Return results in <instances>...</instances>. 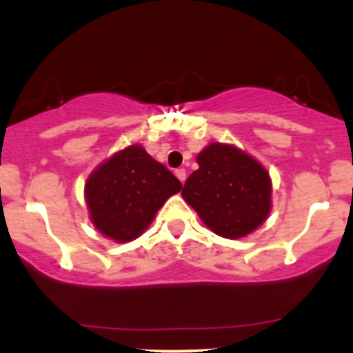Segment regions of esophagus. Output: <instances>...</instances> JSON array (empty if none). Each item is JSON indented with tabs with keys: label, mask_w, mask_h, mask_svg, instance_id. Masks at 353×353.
I'll return each mask as SVG.
<instances>
[{
	"label": "esophagus",
	"mask_w": 353,
	"mask_h": 353,
	"mask_svg": "<svg viewBox=\"0 0 353 353\" xmlns=\"http://www.w3.org/2000/svg\"><path fill=\"white\" fill-rule=\"evenodd\" d=\"M176 177L181 181V183L184 184V181H186V170H184V169H177L176 170Z\"/></svg>",
	"instance_id": "esophagus-1"
}]
</instances>
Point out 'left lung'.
<instances>
[{"instance_id":"obj_1","label":"left lung","mask_w":353,"mask_h":353,"mask_svg":"<svg viewBox=\"0 0 353 353\" xmlns=\"http://www.w3.org/2000/svg\"><path fill=\"white\" fill-rule=\"evenodd\" d=\"M183 188V198L210 230L239 239L258 229L272 210V179L265 167L232 145L210 143Z\"/></svg>"}]
</instances>
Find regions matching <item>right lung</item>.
Masks as SVG:
<instances>
[{
    "label": "right lung",
    "instance_id": "obj_1",
    "mask_svg": "<svg viewBox=\"0 0 353 353\" xmlns=\"http://www.w3.org/2000/svg\"><path fill=\"white\" fill-rule=\"evenodd\" d=\"M181 190V181L165 165L143 147L131 145L90 174L85 198L95 229L116 243H128L141 236L163 203Z\"/></svg>",
    "mask_w": 353,
    "mask_h": 353
}]
</instances>
